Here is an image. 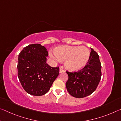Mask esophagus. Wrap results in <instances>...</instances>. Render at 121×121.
Masks as SVG:
<instances>
[{"label": "esophagus", "mask_w": 121, "mask_h": 121, "mask_svg": "<svg viewBox=\"0 0 121 121\" xmlns=\"http://www.w3.org/2000/svg\"><path fill=\"white\" fill-rule=\"evenodd\" d=\"M65 72V70L64 69H62L61 68H60V71H59V73H64Z\"/></svg>", "instance_id": "esophagus-1"}]
</instances>
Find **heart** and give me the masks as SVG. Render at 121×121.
Here are the masks:
<instances>
[{"label": "heart", "instance_id": "heart-1", "mask_svg": "<svg viewBox=\"0 0 121 121\" xmlns=\"http://www.w3.org/2000/svg\"><path fill=\"white\" fill-rule=\"evenodd\" d=\"M51 57L58 61H65L67 69L76 72L83 69L87 65L91 53L85 46H59L54 49V53L49 52Z\"/></svg>", "mask_w": 121, "mask_h": 121}]
</instances>
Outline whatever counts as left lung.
Instances as JSON below:
<instances>
[{
	"label": "left lung",
	"mask_w": 121,
	"mask_h": 121,
	"mask_svg": "<svg viewBox=\"0 0 121 121\" xmlns=\"http://www.w3.org/2000/svg\"><path fill=\"white\" fill-rule=\"evenodd\" d=\"M91 56L87 65L78 72H67L68 80L66 88L70 94L76 98L90 95L98 86L101 78V64L97 53L91 48Z\"/></svg>",
	"instance_id": "8db88e82"
}]
</instances>
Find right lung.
Listing matches in <instances>:
<instances>
[{
	"instance_id": "obj_1",
	"label": "right lung",
	"mask_w": 121,
	"mask_h": 121,
	"mask_svg": "<svg viewBox=\"0 0 121 121\" xmlns=\"http://www.w3.org/2000/svg\"><path fill=\"white\" fill-rule=\"evenodd\" d=\"M48 53L40 44H32L24 48L19 54L18 76L25 91L30 95L46 94L59 74V67L46 64Z\"/></svg>"
}]
</instances>
